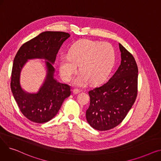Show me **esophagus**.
<instances>
[{
	"instance_id": "34e87169",
	"label": "esophagus",
	"mask_w": 161,
	"mask_h": 161,
	"mask_svg": "<svg viewBox=\"0 0 161 161\" xmlns=\"http://www.w3.org/2000/svg\"><path fill=\"white\" fill-rule=\"evenodd\" d=\"M80 92H81V91H80V90H78V89H74V90H73V93H74V95H77V94L80 93Z\"/></svg>"
}]
</instances>
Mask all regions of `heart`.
Segmentation results:
<instances>
[{"mask_svg":"<svg viewBox=\"0 0 161 161\" xmlns=\"http://www.w3.org/2000/svg\"><path fill=\"white\" fill-rule=\"evenodd\" d=\"M115 51L112 44L91 40H83L74 44L69 54L59 61V71L64 81H69L77 69L81 72L73 80L74 85L83 86L100 83L111 72L115 62Z\"/></svg>","mask_w":161,"mask_h":161,"instance_id":"heart-1","label":"heart"}]
</instances>
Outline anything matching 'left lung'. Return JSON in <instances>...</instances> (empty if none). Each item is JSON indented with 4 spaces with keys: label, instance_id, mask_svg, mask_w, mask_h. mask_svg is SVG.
Here are the masks:
<instances>
[{
    "label": "left lung",
    "instance_id": "obj_1",
    "mask_svg": "<svg viewBox=\"0 0 161 161\" xmlns=\"http://www.w3.org/2000/svg\"><path fill=\"white\" fill-rule=\"evenodd\" d=\"M121 64L105 83L89 91L90 105L86 119L91 127L112 129L125 119L136 100L138 66L132 55L120 43Z\"/></svg>",
    "mask_w": 161,
    "mask_h": 161
}]
</instances>
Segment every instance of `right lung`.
Returning a JSON list of instances; mask_svg holds the SVG:
<instances>
[{"label": "right lung", "instance_id": "1", "mask_svg": "<svg viewBox=\"0 0 161 161\" xmlns=\"http://www.w3.org/2000/svg\"><path fill=\"white\" fill-rule=\"evenodd\" d=\"M70 36L64 32L46 31L22 45L17 53L12 67L11 89L21 113L32 122L44 123L57 115L65 98L70 97L69 86L54 78L57 54L63 42ZM44 59L47 70L45 81L36 93H29L21 87L20 72L31 59Z\"/></svg>", "mask_w": 161, "mask_h": 161}]
</instances>
